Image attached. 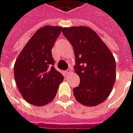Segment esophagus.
<instances>
[{
  "instance_id": "34e87169",
  "label": "esophagus",
  "mask_w": 133,
  "mask_h": 133,
  "mask_svg": "<svg viewBox=\"0 0 133 133\" xmlns=\"http://www.w3.org/2000/svg\"><path fill=\"white\" fill-rule=\"evenodd\" d=\"M70 72H71V69H70V68L66 70H65V74H66V75H69L70 73Z\"/></svg>"
}]
</instances>
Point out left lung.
I'll return each instance as SVG.
<instances>
[{
    "instance_id": "1",
    "label": "left lung",
    "mask_w": 133,
    "mask_h": 133,
    "mask_svg": "<svg viewBox=\"0 0 133 133\" xmlns=\"http://www.w3.org/2000/svg\"><path fill=\"white\" fill-rule=\"evenodd\" d=\"M63 33L73 47L74 69L80 77L79 85L73 89L74 96L83 105H98L108 97L114 86L115 57L99 35L90 28H63Z\"/></svg>"
}]
</instances>
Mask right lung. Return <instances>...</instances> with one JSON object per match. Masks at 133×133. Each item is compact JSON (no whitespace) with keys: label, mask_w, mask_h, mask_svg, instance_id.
Returning <instances> with one entry per match:
<instances>
[{"label":"right lung","mask_w":133,"mask_h":133,"mask_svg":"<svg viewBox=\"0 0 133 133\" xmlns=\"http://www.w3.org/2000/svg\"><path fill=\"white\" fill-rule=\"evenodd\" d=\"M63 30L45 26L35 32L24 47L14 65L15 81L23 98L35 106L52 101L63 76L54 68V44Z\"/></svg>","instance_id":"1"}]
</instances>
